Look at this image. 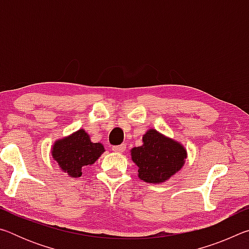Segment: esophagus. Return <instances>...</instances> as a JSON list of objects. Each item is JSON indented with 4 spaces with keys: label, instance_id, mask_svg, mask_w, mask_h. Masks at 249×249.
I'll use <instances>...</instances> for the list:
<instances>
[{
    "label": "esophagus",
    "instance_id": "1",
    "mask_svg": "<svg viewBox=\"0 0 249 249\" xmlns=\"http://www.w3.org/2000/svg\"><path fill=\"white\" fill-rule=\"evenodd\" d=\"M112 149L115 151V153H124L125 149H126V145L125 144H122V145H117V146H113Z\"/></svg>",
    "mask_w": 249,
    "mask_h": 249
}]
</instances>
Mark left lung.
Wrapping results in <instances>:
<instances>
[{"instance_id":"obj_1","label":"left lung","mask_w":249,"mask_h":249,"mask_svg":"<svg viewBox=\"0 0 249 249\" xmlns=\"http://www.w3.org/2000/svg\"><path fill=\"white\" fill-rule=\"evenodd\" d=\"M144 144L130 151L138 177L145 182L160 183L174 176L182 168L187 151L183 146L165 137L155 129L142 136Z\"/></svg>"}]
</instances>
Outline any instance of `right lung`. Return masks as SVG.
Wrapping results in <instances>:
<instances>
[{
	"instance_id": "1",
	"label": "right lung",
	"mask_w": 249,
	"mask_h": 249,
	"mask_svg": "<svg viewBox=\"0 0 249 249\" xmlns=\"http://www.w3.org/2000/svg\"><path fill=\"white\" fill-rule=\"evenodd\" d=\"M102 153H104L103 145L92 142L90 136L83 129L57 141L53 147V159L62 171L73 178L81 177L82 168L94 163Z\"/></svg>"
}]
</instances>
